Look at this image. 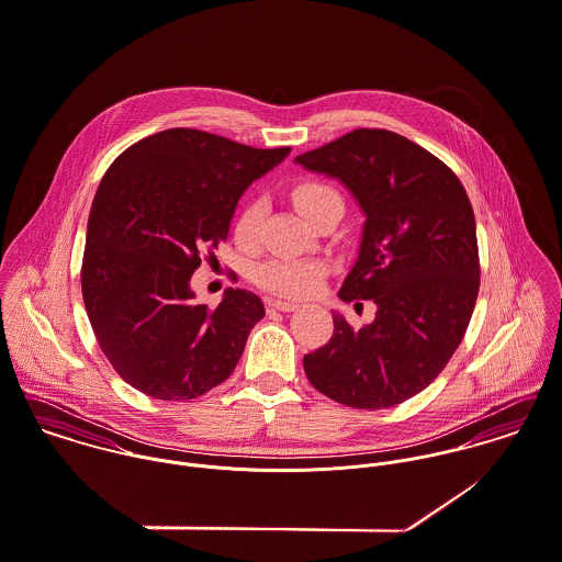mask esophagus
<instances>
[{
  "mask_svg": "<svg viewBox=\"0 0 562 562\" xmlns=\"http://www.w3.org/2000/svg\"><path fill=\"white\" fill-rule=\"evenodd\" d=\"M265 306H267V311L278 312H293L300 308L297 304H293V302H282V300H267Z\"/></svg>",
  "mask_w": 562,
  "mask_h": 562,
  "instance_id": "esophagus-1",
  "label": "esophagus"
}]
</instances>
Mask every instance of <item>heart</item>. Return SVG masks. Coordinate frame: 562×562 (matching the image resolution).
<instances>
[{
    "mask_svg": "<svg viewBox=\"0 0 562 562\" xmlns=\"http://www.w3.org/2000/svg\"><path fill=\"white\" fill-rule=\"evenodd\" d=\"M291 195L297 211L311 224L331 209H345V200L338 193V189L321 181H302L293 188ZM260 224H262V206L250 204L237 220V228H235L237 241L244 246H251L258 239ZM254 280L260 289L280 297H308L321 286L323 267L312 260L273 258L256 269Z\"/></svg>",
    "mask_w": 562,
    "mask_h": 562,
    "instance_id": "heart-1",
    "label": "heart"
}]
</instances>
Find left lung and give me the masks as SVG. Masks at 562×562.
Masks as SVG:
<instances>
[{
  "mask_svg": "<svg viewBox=\"0 0 562 562\" xmlns=\"http://www.w3.org/2000/svg\"><path fill=\"white\" fill-rule=\"evenodd\" d=\"M295 164L356 198L367 220L338 297L376 304L360 329L334 312V334L304 371L347 407L398 405L441 373L474 311L481 267L470 198L446 164L385 128H356Z\"/></svg>",
  "mask_w": 562,
  "mask_h": 562,
  "instance_id": "1",
  "label": "left lung"
}]
</instances>
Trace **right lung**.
Returning a JSON list of instances; mask_svg holds the SVG:
<instances>
[{"label": "right lung", "mask_w": 562, "mask_h": 562, "mask_svg": "<svg viewBox=\"0 0 562 562\" xmlns=\"http://www.w3.org/2000/svg\"><path fill=\"white\" fill-rule=\"evenodd\" d=\"M289 153L168 128L110 166L88 217L81 293L101 351L128 385L188 401L235 371L265 306L228 289L209 311L193 302L191 276L228 237L244 191Z\"/></svg>", "instance_id": "1"}]
</instances>
